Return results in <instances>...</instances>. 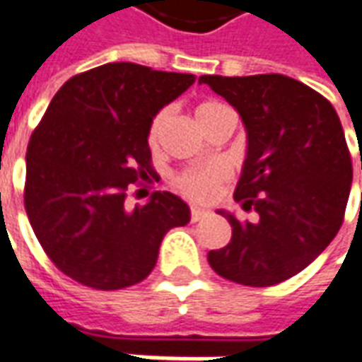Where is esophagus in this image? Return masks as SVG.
Here are the masks:
<instances>
[{"label":"esophagus","instance_id":"34e87169","mask_svg":"<svg viewBox=\"0 0 362 362\" xmlns=\"http://www.w3.org/2000/svg\"><path fill=\"white\" fill-rule=\"evenodd\" d=\"M207 215H209V211H205L202 207H192V209H189V219L194 221V223L202 221L204 217H207Z\"/></svg>","mask_w":362,"mask_h":362}]
</instances>
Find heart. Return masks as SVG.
Returning a JSON list of instances; mask_svg holds the SVG:
<instances>
[{
    "mask_svg": "<svg viewBox=\"0 0 362 362\" xmlns=\"http://www.w3.org/2000/svg\"><path fill=\"white\" fill-rule=\"evenodd\" d=\"M228 108L225 103H219V100H205V103L197 104L196 108V118L199 124H204L207 119L215 116L217 112ZM166 116H168V110L163 108L158 110L153 119H151L149 129H147V139H149L151 145H155L160 137V132H163V126H165ZM227 178V170L225 166L217 165V163H211V165L204 166H194V168H186L182 170L180 174H176L174 178V186L180 189L184 196L192 197V199H199V202H205L213 197V194L217 192V186L221 182Z\"/></svg>",
    "mask_w": 362,
    "mask_h": 362,
    "instance_id": "b5f03b06",
    "label": "heart"
}]
</instances>
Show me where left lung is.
I'll return each mask as SVG.
<instances>
[{"instance_id":"8db88e82","label":"left lung","mask_w":362,"mask_h":362,"mask_svg":"<svg viewBox=\"0 0 362 362\" xmlns=\"http://www.w3.org/2000/svg\"><path fill=\"white\" fill-rule=\"evenodd\" d=\"M246 127L248 151L235 202L256 221L223 213L230 243L207 254L221 277L269 287L312 264L341 227L353 165L332 103L287 75H202ZM362 170V157H361Z\"/></svg>"}]
</instances>
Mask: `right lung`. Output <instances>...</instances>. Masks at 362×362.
I'll use <instances>...</instances> for the list:
<instances>
[{
	"label": "right lung",
	"mask_w": 362,
	"mask_h": 362,
	"mask_svg": "<svg viewBox=\"0 0 362 362\" xmlns=\"http://www.w3.org/2000/svg\"><path fill=\"white\" fill-rule=\"evenodd\" d=\"M194 81L116 62L75 75L52 98L27 147L25 209L67 277L98 291L135 285L153 272L166 233L189 223L170 192L134 209L126 196L151 173V119Z\"/></svg>",
	"instance_id": "1"
}]
</instances>
